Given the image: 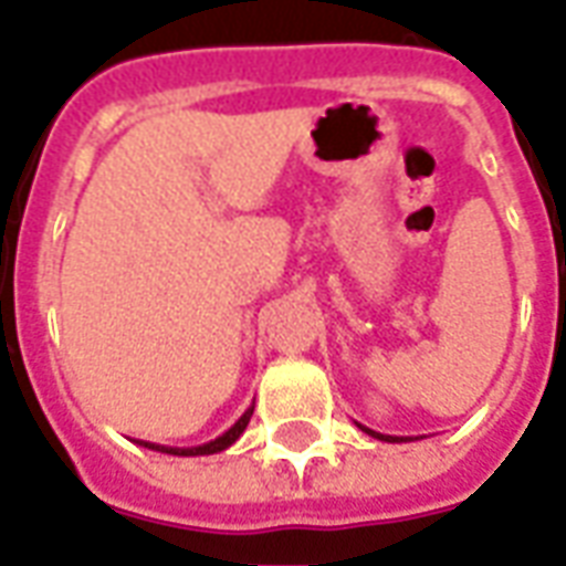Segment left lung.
<instances>
[{
	"label": "left lung",
	"mask_w": 566,
	"mask_h": 566,
	"mask_svg": "<svg viewBox=\"0 0 566 566\" xmlns=\"http://www.w3.org/2000/svg\"><path fill=\"white\" fill-rule=\"evenodd\" d=\"M358 428H361V431H365V434H370V437H377V440H386V443H401V440H398V437H389V434H379V431H370V428H365V424H358Z\"/></svg>",
	"instance_id": "8db88e82"
}]
</instances>
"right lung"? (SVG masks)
<instances>
[{
    "label": "right lung",
    "mask_w": 566,
    "mask_h": 566,
    "mask_svg": "<svg viewBox=\"0 0 566 566\" xmlns=\"http://www.w3.org/2000/svg\"><path fill=\"white\" fill-rule=\"evenodd\" d=\"M250 416H253V407L247 410V413L238 419V422L226 431V434H220L217 440H210V443H201V447H159V443H150V440H135L138 447L144 449H153V452H165V455H217V452H222V449H229L238 440V437L247 431V424H250Z\"/></svg>",
    "instance_id": "1"
}]
</instances>
